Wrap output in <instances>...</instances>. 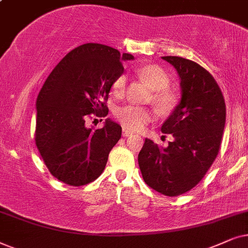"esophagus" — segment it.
Segmentation results:
<instances>
[{"label":"esophagus","mask_w":248,"mask_h":248,"mask_svg":"<svg viewBox=\"0 0 248 248\" xmlns=\"http://www.w3.org/2000/svg\"><path fill=\"white\" fill-rule=\"evenodd\" d=\"M130 135H131L130 131H128L126 129L122 130V136H124V137H128V136H130Z\"/></svg>","instance_id":"34e87169"}]
</instances>
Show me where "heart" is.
<instances>
[{"label":"heart","instance_id":"heart-1","mask_svg":"<svg viewBox=\"0 0 248 248\" xmlns=\"http://www.w3.org/2000/svg\"><path fill=\"white\" fill-rule=\"evenodd\" d=\"M137 75L150 85L152 90V101L163 112L172 111L178 103V97L174 92L169 90L171 82L170 76L162 67L157 64H146L136 70ZM127 88V76L119 75L112 84V92L115 96H122ZM117 120L129 130H140L154 119V112L148 108L127 104L115 108Z\"/></svg>","mask_w":248,"mask_h":248}]
</instances>
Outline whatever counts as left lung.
Segmentation results:
<instances>
[{
	"mask_svg": "<svg viewBox=\"0 0 248 248\" xmlns=\"http://www.w3.org/2000/svg\"><path fill=\"white\" fill-rule=\"evenodd\" d=\"M180 77L181 101L167 119L168 147L145 140L138 164L145 183L166 196H178L205 176L219 153L226 124V103L219 85L206 69L179 57H162Z\"/></svg>",
	"mask_w": 248,
	"mask_h": 248,
	"instance_id": "8db88e82",
	"label": "left lung"
}]
</instances>
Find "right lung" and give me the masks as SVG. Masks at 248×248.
<instances>
[{
	"label": "right lung",
	"instance_id": "right-lung-1",
	"mask_svg": "<svg viewBox=\"0 0 248 248\" xmlns=\"http://www.w3.org/2000/svg\"><path fill=\"white\" fill-rule=\"evenodd\" d=\"M134 57L110 46L87 43L76 47L53 69L39 92L35 143L45 166L59 181L84 186L97 179L121 127L108 119L100 129L87 128L93 117H105L122 61Z\"/></svg>",
	"mask_w": 248,
	"mask_h": 248
}]
</instances>
